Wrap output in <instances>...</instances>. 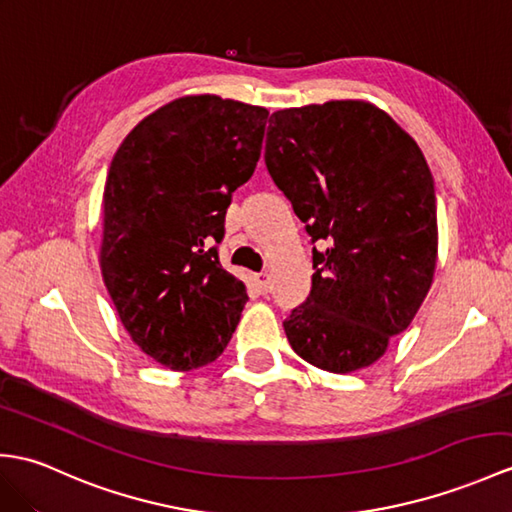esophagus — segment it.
Masks as SVG:
<instances>
[{
	"instance_id": "1",
	"label": "esophagus",
	"mask_w": 512,
	"mask_h": 512,
	"mask_svg": "<svg viewBox=\"0 0 512 512\" xmlns=\"http://www.w3.org/2000/svg\"><path fill=\"white\" fill-rule=\"evenodd\" d=\"M255 285H257V290H259L261 294H268V292H270V277H268V272H257V275H255Z\"/></svg>"
}]
</instances>
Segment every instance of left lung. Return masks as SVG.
Wrapping results in <instances>:
<instances>
[{
	"label": "left lung",
	"instance_id": "1",
	"mask_svg": "<svg viewBox=\"0 0 512 512\" xmlns=\"http://www.w3.org/2000/svg\"><path fill=\"white\" fill-rule=\"evenodd\" d=\"M264 161L314 246L312 290L285 336L323 371L371 366L434 277L436 194L421 148L377 106L334 100L272 113Z\"/></svg>",
	"mask_w": 512,
	"mask_h": 512
}]
</instances>
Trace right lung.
I'll return each mask as SVG.
<instances>
[{
    "mask_svg": "<svg viewBox=\"0 0 512 512\" xmlns=\"http://www.w3.org/2000/svg\"><path fill=\"white\" fill-rule=\"evenodd\" d=\"M266 122L261 106L187 95L141 120L111 161L102 277L130 338L174 371L216 360L240 323L246 285L218 244Z\"/></svg>",
    "mask_w": 512,
    "mask_h": 512,
    "instance_id": "right-lung-1",
    "label": "right lung"
}]
</instances>
